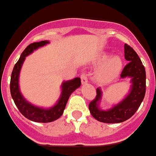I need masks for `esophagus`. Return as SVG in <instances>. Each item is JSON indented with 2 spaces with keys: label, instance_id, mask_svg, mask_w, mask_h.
Instances as JSON below:
<instances>
[{
  "label": "esophagus",
  "instance_id": "obj_1",
  "mask_svg": "<svg viewBox=\"0 0 156 156\" xmlns=\"http://www.w3.org/2000/svg\"><path fill=\"white\" fill-rule=\"evenodd\" d=\"M80 79H81V83H82L83 84H85L87 83V75L86 73H82L80 76Z\"/></svg>",
  "mask_w": 156,
  "mask_h": 156
}]
</instances>
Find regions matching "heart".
I'll list each match as a JSON object with an SVG mask.
<instances>
[{
    "label": "heart",
    "instance_id": "1",
    "mask_svg": "<svg viewBox=\"0 0 156 156\" xmlns=\"http://www.w3.org/2000/svg\"><path fill=\"white\" fill-rule=\"evenodd\" d=\"M122 68V61L119 57H112L106 62L98 72L99 78L102 80H111L115 78Z\"/></svg>",
    "mask_w": 156,
    "mask_h": 156
}]
</instances>
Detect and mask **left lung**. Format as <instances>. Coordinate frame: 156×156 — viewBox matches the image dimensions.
Here are the masks:
<instances>
[{
  "label": "left lung",
  "mask_w": 156,
  "mask_h": 156,
  "mask_svg": "<svg viewBox=\"0 0 156 156\" xmlns=\"http://www.w3.org/2000/svg\"><path fill=\"white\" fill-rule=\"evenodd\" d=\"M125 58L127 64L121 73V78L130 77L132 87L127 97L120 103L107 111L98 108V103L101 98V91L96 90V98L89 104V110L92 116L100 122L105 123H118L127 120L137 112L142 102L146 91V73L144 66L137 54L129 45H124Z\"/></svg>",
  "instance_id": "obj_1"
}]
</instances>
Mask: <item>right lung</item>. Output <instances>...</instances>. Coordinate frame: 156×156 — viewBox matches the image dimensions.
<instances>
[{"mask_svg": "<svg viewBox=\"0 0 156 156\" xmlns=\"http://www.w3.org/2000/svg\"><path fill=\"white\" fill-rule=\"evenodd\" d=\"M48 43L49 42L47 41H42L40 42H34L27 46L14 66L11 76L10 90L14 102L17 106L19 112L26 118L37 122H49L58 119L62 115L70 94L81 85L80 78L79 77L63 83L60 99L55 105L49 109H44L36 107L29 103L27 100H25L19 91V77L22 65L26 57L34 51V50H36L37 48L44 46Z\"/></svg>", "mask_w": 156, "mask_h": 156, "instance_id": "obj_1", "label": "right lung"}]
</instances>
